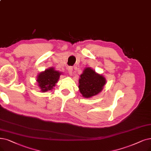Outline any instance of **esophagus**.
Listing matches in <instances>:
<instances>
[{
    "label": "esophagus",
    "instance_id": "esophagus-1",
    "mask_svg": "<svg viewBox=\"0 0 151 151\" xmlns=\"http://www.w3.org/2000/svg\"><path fill=\"white\" fill-rule=\"evenodd\" d=\"M68 72L70 76L73 75V69H72V67H69L68 69Z\"/></svg>",
    "mask_w": 151,
    "mask_h": 151
}]
</instances>
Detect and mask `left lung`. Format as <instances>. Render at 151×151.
Returning <instances> with one entry per match:
<instances>
[{
    "mask_svg": "<svg viewBox=\"0 0 151 151\" xmlns=\"http://www.w3.org/2000/svg\"><path fill=\"white\" fill-rule=\"evenodd\" d=\"M106 83L105 77L96 73L91 68H86L79 79V88L83 97L92 98L104 89Z\"/></svg>",
    "mask_w": 151,
    "mask_h": 151,
    "instance_id": "8db88e82",
    "label": "left lung"
}]
</instances>
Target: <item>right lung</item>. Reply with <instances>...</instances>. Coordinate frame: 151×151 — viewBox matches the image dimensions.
Returning <instances> with one entry per match:
<instances>
[{
  "instance_id": "obj_1",
  "label": "right lung",
  "mask_w": 151,
  "mask_h": 151,
  "mask_svg": "<svg viewBox=\"0 0 151 151\" xmlns=\"http://www.w3.org/2000/svg\"><path fill=\"white\" fill-rule=\"evenodd\" d=\"M63 73L51 67L41 72L37 77V82L41 92H46L51 90L56 86L59 77Z\"/></svg>"
}]
</instances>
